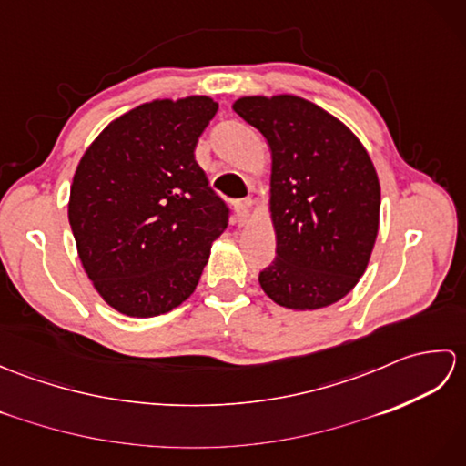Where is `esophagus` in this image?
I'll return each instance as SVG.
<instances>
[{
	"mask_svg": "<svg viewBox=\"0 0 466 466\" xmlns=\"http://www.w3.org/2000/svg\"><path fill=\"white\" fill-rule=\"evenodd\" d=\"M234 212H236V220H238V224H246V222H248V218H250V202L248 200L236 202Z\"/></svg>",
	"mask_w": 466,
	"mask_h": 466,
	"instance_id": "obj_1",
	"label": "esophagus"
}]
</instances>
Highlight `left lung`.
<instances>
[{"mask_svg":"<svg viewBox=\"0 0 466 466\" xmlns=\"http://www.w3.org/2000/svg\"><path fill=\"white\" fill-rule=\"evenodd\" d=\"M234 112L272 152L276 258L262 290L292 310L339 302L360 280L379 234L380 184L359 137L304 97L246 96Z\"/></svg>","mask_w":466,"mask_h":466,"instance_id":"8db88e82","label":"left lung"}]
</instances>
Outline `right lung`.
Here are the masks:
<instances>
[{
  "mask_svg": "<svg viewBox=\"0 0 466 466\" xmlns=\"http://www.w3.org/2000/svg\"><path fill=\"white\" fill-rule=\"evenodd\" d=\"M216 112L208 96L142 104L77 164L69 226L87 279L117 312L150 319L180 306L226 230L228 206L194 156Z\"/></svg>",
  "mask_w": 466,
  "mask_h": 466,
  "instance_id": "obj_1",
  "label": "right lung"
}]
</instances>
